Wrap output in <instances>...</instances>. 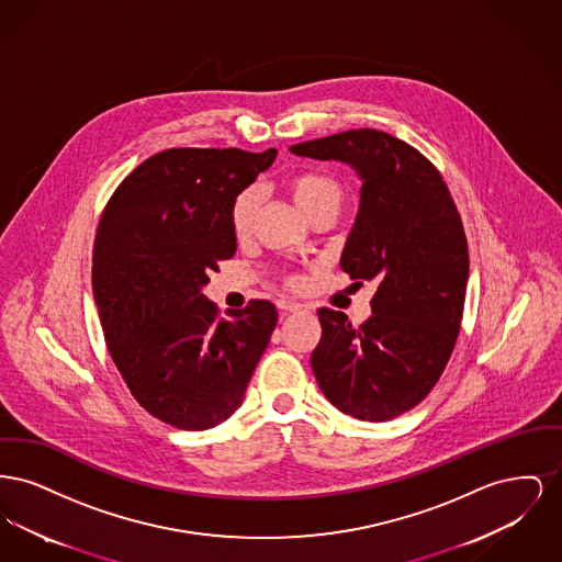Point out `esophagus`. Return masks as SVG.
<instances>
[{
	"label": "esophagus",
	"instance_id": "esophagus-1",
	"mask_svg": "<svg viewBox=\"0 0 562 562\" xmlns=\"http://www.w3.org/2000/svg\"><path fill=\"white\" fill-rule=\"evenodd\" d=\"M276 305H278V310L280 312H301L303 310V305L301 303H294V301H289V299H278L276 301Z\"/></svg>",
	"mask_w": 562,
	"mask_h": 562
}]
</instances>
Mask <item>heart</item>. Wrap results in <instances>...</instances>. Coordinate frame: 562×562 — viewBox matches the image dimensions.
<instances>
[{
	"label": "heart",
	"mask_w": 562,
	"mask_h": 562,
	"mask_svg": "<svg viewBox=\"0 0 562 562\" xmlns=\"http://www.w3.org/2000/svg\"><path fill=\"white\" fill-rule=\"evenodd\" d=\"M286 191L307 221H314L321 214L337 216L346 202V188L330 175L322 172H296L286 179ZM261 195L259 189L246 188L232 200L229 206V225L238 240H244L252 234L257 214H259ZM291 284H299L296 276H289Z\"/></svg>",
	"instance_id": "heart-1"
}]
</instances>
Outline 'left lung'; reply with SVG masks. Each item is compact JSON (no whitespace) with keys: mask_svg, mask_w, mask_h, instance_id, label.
Segmentation results:
<instances>
[{"mask_svg":"<svg viewBox=\"0 0 562 562\" xmlns=\"http://www.w3.org/2000/svg\"><path fill=\"white\" fill-rule=\"evenodd\" d=\"M294 156L349 164L360 209L341 269L374 280L373 316L351 326L318 310L312 369L326 401L362 422H387L417 406L445 371L461 328L468 240L436 166L392 134L358 128L291 147Z\"/></svg>","mask_w":562,"mask_h":562,"instance_id":"8db88e82","label":"left lung"}]
</instances>
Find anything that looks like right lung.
I'll use <instances>...</instances> for the list:
<instances>
[{
	"label": "right lung",
	"instance_id": "right-lung-1",
	"mask_svg": "<svg viewBox=\"0 0 562 562\" xmlns=\"http://www.w3.org/2000/svg\"><path fill=\"white\" fill-rule=\"evenodd\" d=\"M276 149H166L109 198L92 252V293L109 353L136 402L179 429L236 413L278 312L252 299L221 318L202 289L232 259L229 206Z\"/></svg>",
	"mask_w": 562,
	"mask_h": 562
}]
</instances>
